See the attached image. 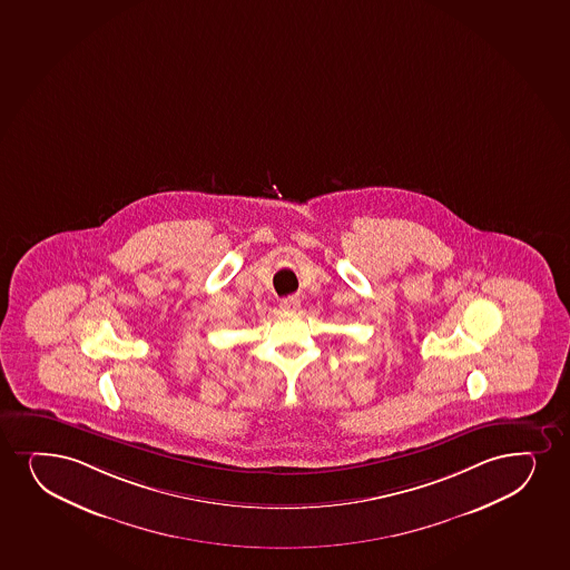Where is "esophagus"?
Instances as JSON below:
<instances>
[{
    "label": "esophagus",
    "instance_id": "esophagus-1",
    "mask_svg": "<svg viewBox=\"0 0 570 570\" xmlns=\"http://www.w3.org/2000/svg\"><path fill=\"white\" fill-rule=\"evenodd\" d=\"M302 307V302L295 297V295H289V297H284L281 302L282 311H288V313H295L297 308Z\"/></svg>",
    "mask_w": 570,
    "mask_h": 570
}]
</instances>
